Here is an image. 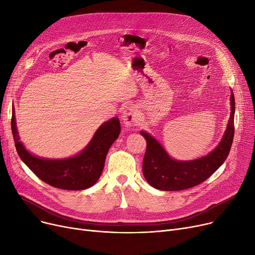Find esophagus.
<instances>
[{"label":"esophagus","mask_w":255,"mask_h":255,"mask_svg":"<svg viewBox=\"0 0 255 255\" xmlns=\"http://www.w3.org/2000/svg\"><path fill=\"white\" fill-rule=\"evenodd\" d=\"M137 111L134 105H127L122 111V121L127 126H132L137 121Z\"/></svg>","instance_id":"obj_1"}]
</instances>
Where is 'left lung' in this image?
Here are the masks:
<instances>
[{
  "label": "left lung",
  "instance_id": "left-lung-1",
  "mask_svg": "<svg viewBox=\"0 0 255 255\" xmlns=\"http://www.w3.org/2000/svg\"><path fill=\"white\" fill-rule=\"evenodd\" d=\"M235 96L231 91V116L218 145L208 155L194 160L171 158L160 142L143 130L146 140L142 162L144 179L152 187L163 191H179L191 188L206 181L225 161L231 151L235 133Z\"/></svg>",
  "mask_w": 255,
  "mask_h": 255
}]
</instances>
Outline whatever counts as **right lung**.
Here are the masks:
<instances>
[{
    "mask_svg": "<svg viewBox=\"0 0 255 255\" xmlns=\"http://www.w3.org/2000/svg\"><path fill=\"white\" fill-rule=\"evenodd\" d=\"M11 129L18 156L40 180L56 188L76 191L96 184L102 173L107 152L119 137L121 125L119 118H112L96 130L84 150L62 159L38 157L25 149L18 135L14 107Z\"/></svg>",
    "mask_w": 255,
    "mask_h": 255,
    "instance_id": "add662e5",
    "label": "right lung"
}]
</instances>
